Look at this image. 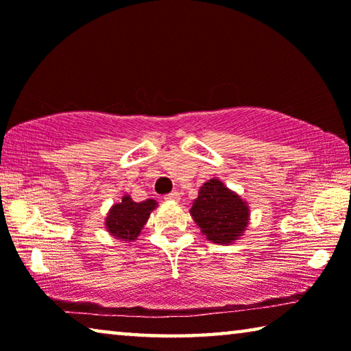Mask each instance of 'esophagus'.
<instances>
[{"mask_svg":"<svg viewBox=\"0 0 351 351\" xmlns=\"http://www.w3.org/2000/svg\"><path fill=\"white\" fill-rule=\"evenodd\" d=\"M180 198H181V193L176 192V190L169 195H165V199L167 201H180Z\"/></svg>","mask_w":351,"mask_h":351,"instance_id":"1","label":"esophagus"}]
</instances>
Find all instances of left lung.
I'll list each match as a JSON object with an SVG mask.
<instances>
[{
    "label": "left lung",
    "mask_w": 351,
    "mask_h": 351,
    "mask_svg": "<svg viewBox=\"0 0 351 351\" xmlns=\"http://www.w3.org/2000/svg\"><path fill=\"white\" fill-rule=\"evenodd\" d=\"M189 212L201 234L215 245H232L240 240L251 218L247 201L218 178L199 187L198 198L193 199Z\"/></svg>",
    "instance_id": "1"
}]
</instances>
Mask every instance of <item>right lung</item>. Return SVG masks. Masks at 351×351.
<instances>
[{
  "instance_id": "right-lung-1",
  "label": "right lung",
  "mask_w": 351,
  "mask_h": 351,
  "mask_svg": "<svg viewBox=\"0 0 351 351\" xmlns=\"http://www.w3.org/2000/svg\"><path fill=\"white\" fill-rule=\"evenodd\" d=\"M158 203L152 198L136 203L128 193L123 195L119 203H114L105 218V229L112 239L122 243L138 240L141 230L147 224L150 213L156 209Z\"/></svg>"
}]
</instances>
